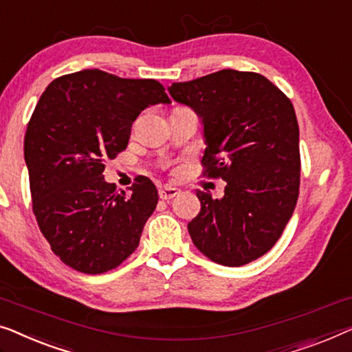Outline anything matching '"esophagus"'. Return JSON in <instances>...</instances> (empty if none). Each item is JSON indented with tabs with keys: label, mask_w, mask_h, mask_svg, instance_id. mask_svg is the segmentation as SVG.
I'll use <instances>...</instances> for the list:
<instances>
[{
	"label": "esophagus",
	"mask_w": 352,
	"mask_h": 352,
	"mask_svg": "<svg viewBox=\"0 0 352 352\" xmlns=\"http://www.w3.org/2000/svg\"><path fill=\"white\" fill-rule=\"evenodd\" d=\"M177 193H179V188L176 187H164L159 190V195L162 200H171V198H175Z\"/></svg>",
	"instance_id": "obj_1"
}]
</instances>
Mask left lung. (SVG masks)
I'll return each mask as SVG.
<instances>
[{
  "label": "left lung",
  "mask_w": 352,
  "mask_h": 352,
  "mask_svg": "<svg viewBox=\"0 0 352 352\" xmlns=\"http://www.w3.org/2000/svg\"><path fill=\"white\" fill-rule=\"evenodd\" d=\"M170 95L201 117L203 176L227 182L222 198L198 190L201 210L188 222L198 251L226 267L267 254L283 235L300 187L294 106L262 74L221 69L175 82Z\"/></svg>",
  "instance_id": "1"
}]
</instances>
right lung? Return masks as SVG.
I'll list each match as a JSON object with an SVG mask.
<instances>
[{
	"mask_svg": "<svg viewBox=\"0 0 352 352\" xmlns=\"http://www.w3.org/2000/svg\"><path fill=\"white\" fill-rule=\"evenodd\" d=\"M159 103H171L159 80L101 69L65 74L41 95L25 133V164L38 226L68 267L100 274L138 248L157 188L141 176L130 195L119 193L103 171L126 149L141 111Z\"/></svg>",
	"mask_w": 352,
	"mask_h": 352,
	"instance_id": "obj_1",
	"label": "right lung"
}]
</instances>
